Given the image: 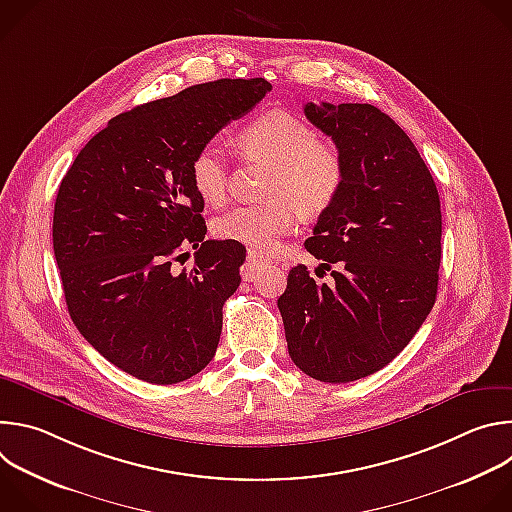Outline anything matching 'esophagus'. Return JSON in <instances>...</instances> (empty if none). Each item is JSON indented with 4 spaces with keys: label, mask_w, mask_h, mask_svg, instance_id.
I'll return each mask as SVG.
<instances>
[{
    "label": "esophagus",
    "mask_w": 512,
    "mask_h": 512,
    "mask_svg": "<svg viewBox=\"0 0 512 512\" xmlns=\"http://www.w3.org/2000/svg\"><path fill=\"white\" fill-rule=\"evenodd\" d=\"M267 265V259H263L261 255H257L255 251H249L247 253V261H245V267H243V275L247 277V279H253V275L261 269V267H265Z\"/></svg>",
    "instance_id": "obj_1"
}]
</instances>
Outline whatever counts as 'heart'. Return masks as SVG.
<instances>
[{"label": "heart", "instance_id": "obj_1", "mask_svg": "<svg viewBox=\"0 0 512 512\" xmlns=\"http://www.w3.org/2000/svg\"><path fill=\"white\" fill-rule=\"evenodd\" d=\"M237 148L247 160L271 164L263 204L237 206L214 221V235L271 253L279 239L296 227L300 212L318 216L338 198L346 166L332 141L318 139L316 131L287 111H267L239 135ZM190 180L196 194L208 204H221L229 186V164L223 150L206 143L190 162Z\"/></svg>", "mask_w": 512, "mask_h": 512}]
</instances>
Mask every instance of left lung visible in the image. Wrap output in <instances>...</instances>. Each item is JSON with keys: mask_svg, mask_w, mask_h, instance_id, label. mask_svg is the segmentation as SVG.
Here are the masks:
<instances>
[{"mask_svg": "<svg viewBox=\"0 0 512 512\" xmlns=\"http://www.w3.org/2000/svg\"><path fill=\"white\" fill-rule=\"evenodd\" d=\"M304 113L346 166L336 202L306 241L338 271L326 285L306 265L291 267L277 308L296 367L322 383H350L387 367L435 304L440 194L409 135L381 109L306 103Z\"/></svg>", "mask_w": 512, "mask_h": 512, "instance_id": "8db88e82", "label": "left lung"}]
</instances>
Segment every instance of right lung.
<instances>
[{
  "label": "right lung",
  "mask_w": 512,
  "mask_h": 512,
  "mask_svg": "<svg viewBox=\"0 0 512 512\" xmlns=\"http://www.w3.org/2000/svg\"><path fill=\"white\" fill-rule=\"evenodd\" d=\"M269 91L265 79H221L125 111L60 182L52 243L68 314L99 354L139 381H186L216 352L245 247L204 239L190 162ZM186 246L197 249L195 267L178 272Z\"/></svg>",
  "instance_id": "right-lung-1"
}]
</instances>
